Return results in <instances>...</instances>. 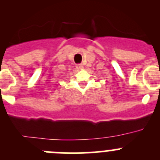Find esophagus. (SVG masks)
Listing matches in <instances>:
<instances>
[{
    "mask_svg": "<svg viewBox=\"0 0 160 160\" xmlns=\"http://www.w3.org/2000/svg\"><path fill=\"white\" fill-rule=\"evenodd\" d=\"M76 67H77V70H80V69H82L83 67V64L80 63V64H77V66H76Z\"/></svg>",
    "mask_w": 160,
    "mask_h": 160,
    "instance_id": "1",
    "label": "esophagus"
}]
</instances>
